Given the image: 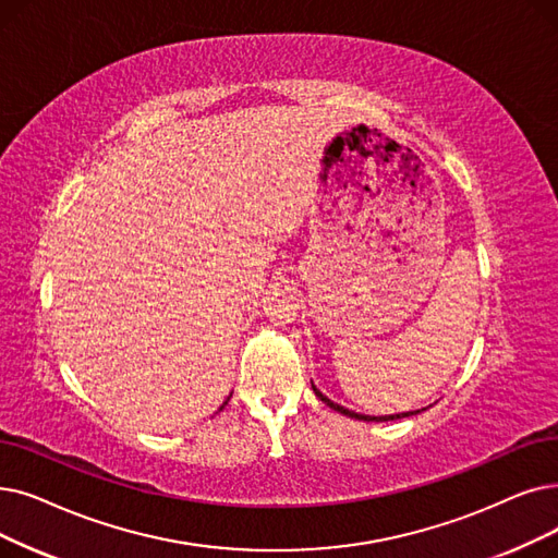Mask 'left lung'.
Returning <instances> with one entry per match:
<instances>
[{
	"label": "left lung",
	"instance_id": "obj_1",
	"mask_svg": "<svg viewBox=\"0 0 558 558\" xmlns=\"http://www.w3.org/2000/svg\"><path fill=\"white\" fill-rule=\"evenodd\" d=\"M312 390H314V395H317L328 408H332V410H337V413H342V415H347V417H351V420H362V422H392V420H403V417H410V415H417V413H422V410H426V408H422V410H410V413H399V415H362V413H355V410H349V408H344V405H339V403H335V401H330L322 390H317V385L312 383Z\"/></svg>",
	"mask_w": 558,
	"mask_h": 558
}]
</instances>
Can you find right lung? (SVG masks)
<instances>
[{"mask_svg": "<svg viewBox=\"0 0 558 558\" xmlns=\"http://www.w3.org/2000/svg\"><path fill=\"white\" fill-rule=\"evenodd\" d=\"M230 397H232V395H230ZM230 397H228V399H226V401H223V405H221V408H219V410H223V408H226V405H228V401H230Z\"/></svg>", "mask_w": 558, "mask_h": 558, "instance_id": "1", "label": "right lung"}]
</instances>
